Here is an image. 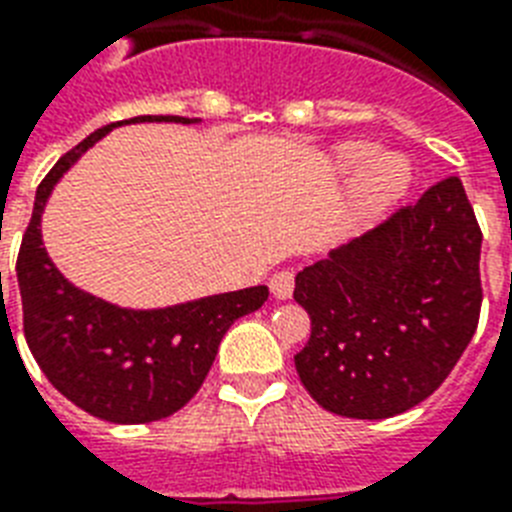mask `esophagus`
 <instances>
[{
  "label": "esophagus",
  "instance_id": "34e87169",
  "mask_svg": "<svg viewBox=\"0 0 512 512\" xmlns=\"http://www.w3.org/2000/svg\"><path fill=\"white\" fill-rule=\"evenodd\" d=\"M270 292L276 299H289L294 294V270H278L276 276L270 278Z\"/></svg>",
  "mask_w": 512,
  "mask_h": 512
}]
</instances>
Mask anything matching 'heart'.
<instances>
[{
  "mask_svg": "<svg viewBox=\"0 0 512 512\" xmlns=\"http://www.w3.org/2000/svg\"><path fill=\"white\" fill-rule=\"evenodd\" d=\"M376 147L371 141H347L339 147V168L350 176L363 178V191L368 205L386 207L400 199L410 186V165L400 155H381L373 160Z\"/></svg>",
  "mask_w": 512,
  "mask_h": 512,
  "instance_id": "heart-1",
  "label": "heart"
}]
</instances>
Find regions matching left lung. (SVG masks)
Segmentation results:
<instances>
[{"label":"left lung","mask_w":512,"mask_h":512,"mask_svg":"<svg viewBox=\"0 0 512 512\" xmlns=\"http://www.w3.org/2000/svg\"><path fill=\"white\" fill-rule=\"evenodd\" d=\"M481 228L458 176L297 273L310 339L294 355L323 410L378 421L442 386L481 313Z\"/></svg>","instance_id":"left-lung-1"}]
</instances>
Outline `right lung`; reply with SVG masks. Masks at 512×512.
I'll list each match as a JSON object with an SVG mask.
<instances>
[{
	"mask_svg": "<svg viewBox=\"0 0 512 512\" xmlns=\"http://www.w3.org/2000/svg\"><path fill=\"white\" fill-rule=\"evenodd\" d=\"M191 123L178 115H139L99 128L54 162L36 191L18 252L23 334L44 376L73 405L110 423H152L178 413L199 392L231 323L255 313L268 286L165 307L120 310L62 278L41 244V210L78 157L123 123Z\"/></svg>",
	"mask_w": 512,
	"mask_h": 512,
	"instance_id": "1",
	"label": "right lung"
}]
</instances>
